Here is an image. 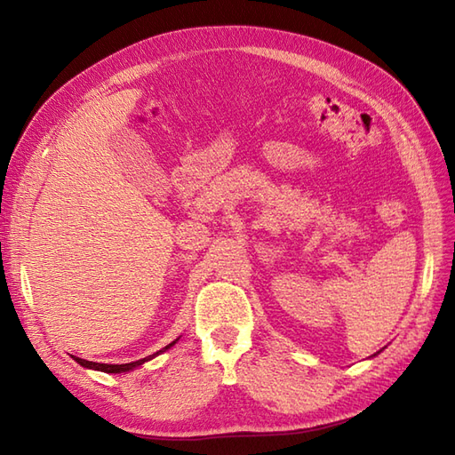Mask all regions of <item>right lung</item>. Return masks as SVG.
<instances>
[{"label": "right lung", "mask_w": 455, "mask_h": 455, "mask_svg": "<svg viewBox=\"0 0 455 455\" xmlns=\"http://www.w3.org/2000/svg\"><path fill=\"white\" fill-rule=\"evenodd\" d=\"M178 340H173L172 344H168L166 347H162L160 352H156V354H152V355H148V357H142V360H139V362H131V363H95V362H88V360H82V357H76L74 355V360L78 362L80 365H84V367H90V370H98V371H105V373H123V371H131V370H134V367H139V365H142L144 362H148V360H152L154 355H158V354H162V352H166L168 347H172L173 344H176Z\"/></svg>", "instance_id": "right-lung-1"}]
</instances>
